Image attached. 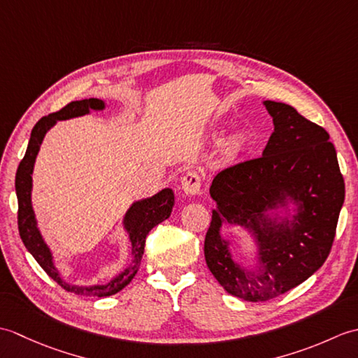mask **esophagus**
Masks as SVG:
<instances>
[{
	"label": "esophagus",
	"mask_w": 358,
	"mask_h": 358,
	"mask_svg": "<svg viewBox=\"0 0 358 358\" xmlns=\"http://www.w3.org/2000/svg\"><path fill=\"white\" fill-rule=\"evenodd\" d=\"M181 189L186 195H196L201 189V178L196 172H187L181 180Z\"/></svg>",
	"instance_id": "esophagus-1"
}]
</instances>
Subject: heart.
<instances>
[{"label": "heart", "instance_id": "b5f03b06", "mask_svg": "<svg viewBox=\"0 0 358 358\" xmlns=\"http://www.w3.org/2000/svg\"><path fill=\"white\" fill-rule=\"evenodd\" d=\"M234 146H238V140H235V141H234Z\"/></svg>", "mask_w": 358, "mask_h": 358}]
</instances>
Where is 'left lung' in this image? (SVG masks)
<instances>
[{"label":"left lung","mask_w":358,"mask_h":358,"mask_svg":"<svg viewBox=\"0 0 358 358\" xmlns=\"http://www.w3.org/2000/svg\"><path fill=\"white\" fill-rule=\"evenodd\" d=\"M273 132L263 155L226 167L215 175L210 196L217 208L204 238L209 271L227 292L246 301H268L299 286L320 269L336 237L345 181L329 134L292 106L264 101ZM292 199V220H271L265 212ZM223 222L255 234L257 271L231 260L221 238Z\"/></svg>","instance_id":"left-lung-1"}]
</instances>
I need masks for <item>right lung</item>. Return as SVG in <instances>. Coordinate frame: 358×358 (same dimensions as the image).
<instances>
[{"mask_svg": "<svg viewBox=\"0 0 358 358\" xmlns=\"http://www.w3.org/2000/svg\"><path fill=\"white\" fill-rule=\"evenodd\" d=\"M90 109L103 110L104 103L101 100H98V98L72 101L58 112H53L49 113L48 117H43L34 126L27 144L26 155L20 162L17 177H15V191H17L18 199V231L22 243H24L29 252L34 255L38 264L41 266L44 272L48 273L52 280H55L59 286L66 289L67 292L86 296H109L121 291V289L131 283V280L135 277L136 271L140 268L141 257L144 254V243H146L148 234L150 232L152 227H155L157 224L164 222V220H167L171 215L173 208V192L172 189H163L162 192L150 196V199L134 203L131 209L127 210V214L124 217V229L129 232V238H131L132 243V262L129 264V268L124 269V272H121L120 275L112 278L109 283L106 285L72 286L63 281L57 268L53 266L50 250L36 227L32 201H30V192H32V172L35 158L38 150H40V144L43 143L45 132H48L58 120H69L73 117L86 115Z\"/></svg>", "mask_w": 358, "mask_h": 358, "instance_id": "1", "label": "right lung"}]
</instances>
